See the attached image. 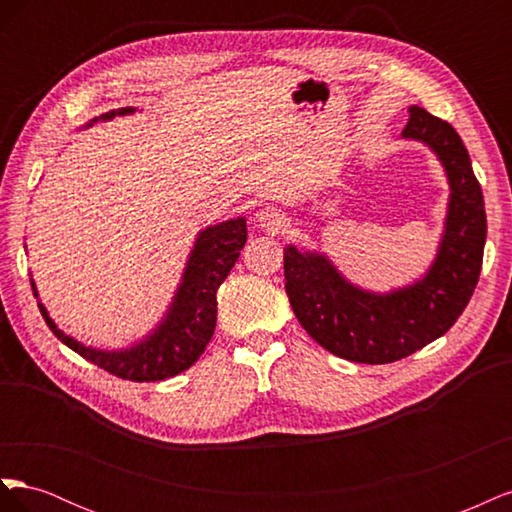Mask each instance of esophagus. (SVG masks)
<instances>
[{
	"label": "esophagus",
	"mask_w": 512,
	"mask_h": 512,
	"mask_svg": "<svg viewBox=\"0 0 512 512\" xmlns=\"http://www.w3.org/2000/svg\"><path fill=\"white\" fill-rule=\"evenodd\" d=\"M256 218H258V226H260L262 230L271 232V235H277V232L286 230V226H288V224H286V218H284V213L273 209V207H267V209L258 211Z\"/></svg>",
	"instance_id": "1"
}]
</instances>
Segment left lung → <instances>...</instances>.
I'll return each instance as SVG.
<instances>
[{
	"mask_svg": "<svg viewBox=\"0 0 512 512\" xmlns=\"http://www.w3.org/2000/svg\"><path fill=\"white\" fill-rule=\"evenodd\" d=\"M408 113L401 136L436 153L451 185L442 243L423 280L376 294L346 282L327 256L294 245L284 250L294 316L322 348L354 363H393L442 337L466 309L483 267L485 200L468 149L451 123L421 106H410Z\"/></svg>",
	"mask_w": 512,
	"mask_h": 512,
	"instance_id": "left-lung-1",
	"label": "left lung"
}]
</instances>
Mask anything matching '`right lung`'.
I'll list each match as a JSON object with an SVG mask.
<instances>
[{"mask_svg":"<svg viewBox=\"0 0 512 512\" xmlns=\"http://www.w3.org/2000/svg\"><path fill=\"white\" fill-rule=\"evenodd\" d=\"M130 113H134L132 106L111 111L98 119H113L115 115ZM98 119H91L87 126ZM245 241L247 226L243 218L200 230L181 286L177 288L173 305L168 307L166 318L143 342L128 350L106 352L87 348L64 331H59L49 314H46L44 305L38 301L40 314L57 339H61L70 350L79 352L89 363L108 371V374L132 382L173 378L181 371L190 369L198 361V356L205 352L215 331V320H218V299H215V294H218V288L226 280L230 269L235 267ZM32 290L34 297H38L34 282Z\"/></svg>","mask_w":512,"mask_h":512,"instance_id":"obj_1","label":"right lung"}]
</instances>
